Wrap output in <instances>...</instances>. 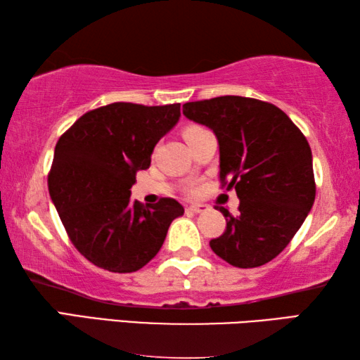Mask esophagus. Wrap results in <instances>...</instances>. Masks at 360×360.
I'll list each match as a JSON object with an SVG mask.
<instances>
[{"mask_svg":"<svg viewBox=\"0 0 360 360\" xmlns=\"http://www.w3.org/2000/svg\"><path fill=\"white\" fill-rule=\"evenodd\" d=\"M187 211H192V212H195V214H198V212H205V211H208V205H203V203H195V205H191V206H188Z\"/></svg>","mask_w":360,"mask_h":360,"instance_id":"1","label":"esophagus"}]
</instances>
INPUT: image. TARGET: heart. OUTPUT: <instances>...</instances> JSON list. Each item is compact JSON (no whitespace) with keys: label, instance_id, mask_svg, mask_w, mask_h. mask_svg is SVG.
<instances>
[{"label":"heart","instance_id":"obj_1","mask_svg":"<svg viewBox=\"0 0 360 360\" xmlns=\"http://www.w3.org/2000/svg\"><path fill=\"white\" fill-rule=\"evenodd\" d=\"M198 130H202V127H197V125H191V127H187V129H184V131H182V136H188V135H192V133H195V131H198Z\"/></svg>","mask_w":360,"mask_h":360}]
</instances>
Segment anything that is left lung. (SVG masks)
Returning a JSON list of instances; mask_svg holds the SVG:
<instances>
[{
  "instance_id": "left-lung-1",
  "label": "left lung",
  "mask_w": 360,
  "mask_h": 360,
  "mask_svg": "<svg viewBox=\"0 0 360 360\" xmlns=\"http://www.w3.org/2000/svg\"><path fill=\"white\" fill-rule=\"evenodd\" d=\"M182 114L210 127L219 143L222 187H235L238 216L216 206L227 221L210 241L219 257L254 268L276 257L302 227L314 203L309 144L288 114L266 101L225 95L182 105Z\"/></svg>"
}]
</instances>
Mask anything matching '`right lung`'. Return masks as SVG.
I'll return each mask as SVG.
<instances>
[{
	"mask_svg": "<svg viewBox=\"0 0 360 360\" xmlns=\"http://www.w3.org/2000/svg\"><path fill=\"white\" fill-rule=\"evenodd\" d=\"M181 105L111 103L79 117L62 136L49 172V193L75 248L103 270L131 273L160 251L184 208L174 198L131 202L136 172L150 165Z\"/></svg>",
	"mask_w": 360,
	"mask_h": 360,
	"instance_id": "obj_1",
	"label": "right lung"
}]
</instances>
